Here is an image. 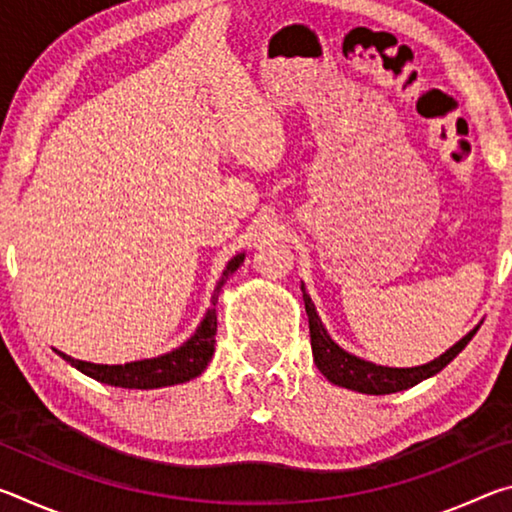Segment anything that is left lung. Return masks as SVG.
Wrapping results in <instances>:
<instances>
[{"label":"left lung","mask_w":512,"mask_h":512,"mask_svg":"<svg viewBox=\"0 0 512 512\" xmlns=\"http://www.w3.org/2000/svg\"><path fill=\"white\" fill-rule=\"evenodd\" d=\"M302 289V300H305V311L309 318V334H311V352H314V363L318 370L332 381L336 386L350 388V391L366 393V395H388L397 391H406L420 381L438 375L449 361H452L458 352H461L467 343L472 341L476 334V325L470 329L461 341H456L452 348L445 350L440 357H436L429 363H422V366L413 368H391V366H379V363H372L357 357V354H350L343 350L339 343H336L332 336L327 334V329L320 320L316 305L311 302V296L305 289V284H300Z\"/></svg>","instance_id":"left-lung-1"}]
</instances>
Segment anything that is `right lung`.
Returning <instances> with one entry per match:
<instances>
[{
	"label": "right lung",
	"mask_w": 512,
	"mask_h": 512,
	"mask_svg": "<svg viewBox=\"0 0 512 512\" xmlns=\"http://www.w3.org/2000/svg\"><path fill=\"white\" fill-rule=\"evenodd\" d=\"M246 253H237L230 259L225 271L221 273L219 282H216L214 293H212V305L205 311L201 323H198L196 332L189 336V339L173 348L171 352L158 354V357L151 359H137L128 363H115V366H108V363H92V361H81L69 357L65 352H58L69 366L81 370L83 375L101 381V384L108 386H119V388H137V391H151V388H164V386H176L185 384V381L194 379L201 375L207 368V363L212 361L214 354V336H216V300H219V293L223 284L230 280V275L237 271V268L244 264Z\"/></svg>",
	"instance_id": "add662e5"
}]
</instances>
